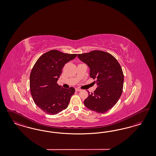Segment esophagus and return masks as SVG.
I'll list each match as a JSON object with an SVG mask.
<instances>
[{"label": "esophagus", "instance_id": "obj_1", "mask_svg": "<svg viewBox=\"0 0 156 156\" xmlns=\"http://www.w3.org/2000/svg\"><path fill=\"white\" fill-rule=\"evenodd\" d=\"M80 90H81V89H79V88H76V91H80Z\"/></svg>", "mask_w": 156, "mask_h": 156}]
</instances>
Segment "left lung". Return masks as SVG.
Wrapping results in <instances>:
<instances>
[{"instance_id": "left-lung-1", "label": "left lung", "mask_w": 156, "mask_h": 156, "mask_svg": "<svg viewBox=\"0 0 156 156\" xmlns=\"http://www.w3.org/2000/svg\"><path fill=\"white\" fill-rule=\"evenodd\" d=\"M81 61L90 67V76L97 85L94 93L84 101L85 106L97 113H104L117 104L122 94L124 76L117 60L101 50L79 54Z\"/></svg>"}]
</instances>
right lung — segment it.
Here are the masks:
<instances>
[{
  "mask_svg": "<svg viewBox=\"0 0 156 156\" xmlns=\"http://www.w3.org/2000/svg\"><path fill=\"white\" fill-rule=\"evenodd\" d=\"M76 54H66L52 50L43 54L34 65L30 76V88L35 104L49 115H55L66 109L71 96L73 87L63 88L57 83L62 70Z\"/></svg>",
  "mask_w": 156,
  "mask_h": 156,
  "instance_id": "obj_1",
  "label": "right lung"
}]
</instances>
